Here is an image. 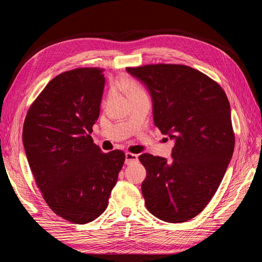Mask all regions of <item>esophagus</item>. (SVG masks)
<instances>
[{
  "mask_svg": "<svg viewBox=\"0 0 262 262\" xmlns=\"http://www.w3.org/2000/svg\"><path fill=\"white\" fill-rule=\"evenodd\" d=\"M138 155L137 154H133V153H129L126 152L125 153V164L129 165V164H132V163H136L138 162Z\"/></svg>",
  "mask_w": 262,
  "mask_h": 262,
  "instance_id": "34e87169",
  "label": "esophagus"
}]
</instances>
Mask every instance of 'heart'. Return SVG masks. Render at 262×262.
I'll list each match as a JSON object with an SVG mask.
<instances>
[{
	"instance_id": "b5f03b06",
	"label": "heart",
	"mask_w": 262,
	"mask_h": 262,
	"mask_svg": "<svg viewBox=\"0 0 262 262\" xmlns=\"http://www.w3.org/2000/svg\"><path fill=\"white\" fill-rule=\"evenodd\" d=\"M115 86L117 89H120L121 91H123L128 95V97L130 99L138 96H142V95H145V92L142 89L141 85L134 80H131V78H121V80H119L115 83Z\"/></svg>"
}]
</instances>
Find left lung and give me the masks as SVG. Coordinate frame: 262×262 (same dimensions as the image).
Masks as SVG:
<instances>
[{
  "instance_id": "1",
  "label": "left lung",
  "mask_w": 262,
  "mask_h": 262,
  "mask_svg": "<svg viewBox=\"0 0 262 262\" xmlns=\"http://www.w3.org/2000/svg\"><path fill=\"white\" fill-rule=\"evenodd\" d=\"M153 100L154 123L175 140L172 161L139 156L146 169V209L169 223L196 216L215 194L233 156L235 134L223 89L200 71L181 64L126 68Z\"/></svg>"
}]
</instances>
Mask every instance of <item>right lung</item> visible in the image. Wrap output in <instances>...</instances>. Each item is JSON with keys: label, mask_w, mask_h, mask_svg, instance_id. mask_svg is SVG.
Wrapping results in <instances>:
<instances>
[{"label": "right lung", "mask_w": 262, "mask_h": 262, "mask_svg": "<svg viewBox=\"0 0 262 262\" xmlns=\"http://www.w3.org/2000/svg\"><path fill=\"white\" fill-rule=\"evenodd\" d=\"M104 69L67 71L46 85L28 109L23 144L37 187L64 220L86 224L107 209L125 155L101 152L91 133L100 112Z\"/></svg>", "instance_id": "add662e5"}]
</instances>
